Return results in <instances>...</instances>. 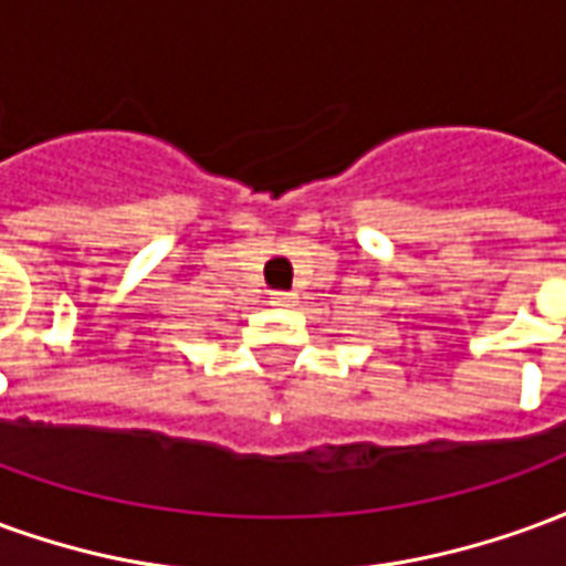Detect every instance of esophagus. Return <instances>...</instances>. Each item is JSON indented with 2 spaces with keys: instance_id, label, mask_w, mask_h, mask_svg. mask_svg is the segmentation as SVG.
<instances>
[{
  "instance_id": "esophagus-1",
  "label": "esophagus",
  "mask_w": 566,
  "mask_h": 566,
  "mask_svg": "<svg viewBox=\"0 0 566 566\" xmlns=\"http://www.w3.org/2000/svg\"><path fill=\"white\" fill-rule=\"evenodd\" d=\"M291 303H294V294H287V291L270 294V306H291Z\"/></svg>"
}]
</instances>
